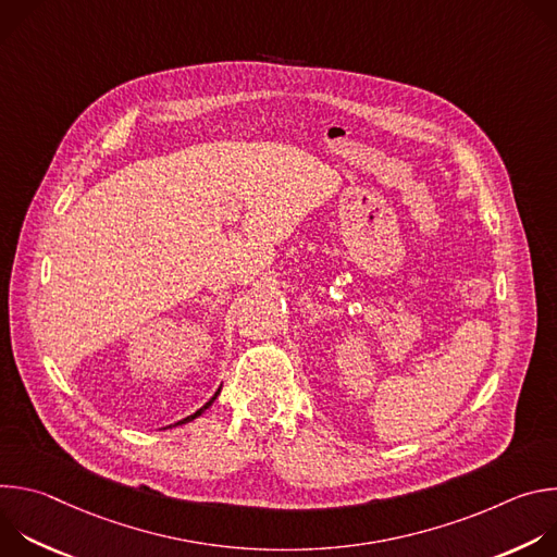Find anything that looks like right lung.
<instances>
[{"instance_id": "add662e5", "label": "right lung", "mask_w": 557, "mask_h": 557, "mask_svg": "<svg viewBox=\"0 0 557 557\" xmlns=\"http://www.w3.org/2000/svg\"><path fill=\"white\" fill-rule=\"evenodd\" d=\"M218 394H220V389H218V392H215V394H213V399H211V401H209V404H205V406H202V408H200V410H198V412H196V414H191V417H187V419H183V421H178V423H176V425H183V423H187V421H194V419H196V417H200V414H202V412H205V410H207V408H209V406H211V404H213V401H215V396H218Z\"/></svg>"}]
</instances>
